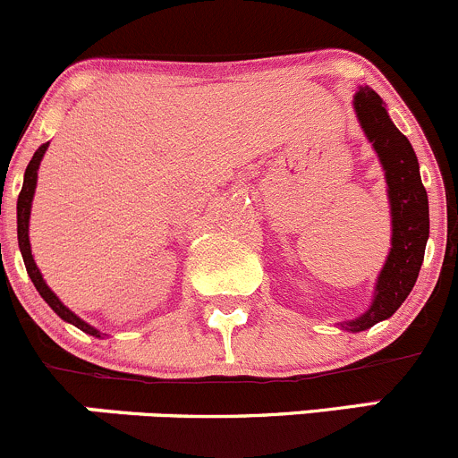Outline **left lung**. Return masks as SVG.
I'll list each match as a JSON object with an SVG mask.
<instances>
[{"label":"left lung","instance_id":"1","mask_svg":"<svg viewBox=\"0 0 458 458\" xmlns=\"http://www.w3.org/2000/svg\"><path fill=\"white\" fill-rule=\"evenodd\" d=\"M354 111L383 165L392 211V249L378 274L372 305L359 318L341 323L347 332H365L389 318L410 296L429 238V207L414 148L389 120L378 93L360 86L354 95Z\"/></svg>","mask_w":458,"mask_h":458}]
</instances>
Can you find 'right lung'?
<instances>
[{
    "label": "right lung",
    "mask_w": 458,
    "mask_h": 458,
    "mask_svg": "<svg viewBox=\"0 0 458 458\" xmlns=\"http://www.w3.org/2000/svg\"><path fill=\"white\" fill-rule=\"evenodd\" d=\"M47 148H48V142L42 144V147H39L38 151H35V156L30 157L29 166H26V174H24V184H21L20 198H17V240H20L21 258H24L26 271H29V276H30V280H33L35 289H38L39 296H42L44 301L48 302V307H51V310L55 311V314L60 316L62 320H66V323L75 325L77 329H81V332L89 334V336L102 338V336H106V334H99L98 329L93 327V325H89V323H86V320H81L80 316L73 314V311H71L69 307H66L64 302H62L60 298H57L55 293L51 292V287H48V284L44 283L42 274H39L38 265H35L33 253H30V240H29L30 207H33L35 187H38V169H39V162H42V157H44V153H47Z\"/></svg>",
    "instance_id": "1"
}]
</instances>
